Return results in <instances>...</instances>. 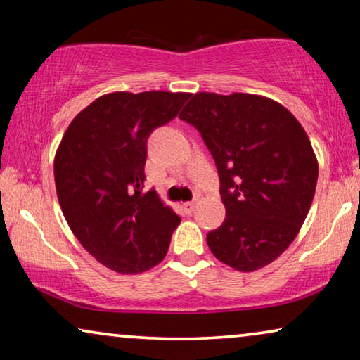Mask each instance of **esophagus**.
<instances>
[{"label":"esophagus","mask_w":360,"mask_h":360,"mask_svg":"<svg viewBox=\"0 0 360 360\" xmlns=\"http://www.w3.org/2000/svg\"><path fill=\"white\" fill-rule=\"evenodd\" d=\"M184 210H185V213H188V214L193 213L195 201H186V203H184Z\"/></svg>","instance_id":"obj_1"}]
</instances>
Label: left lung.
<instances>
[{
    "label": "left lung",
    "instance_id": "1",
    "mask_svg": "<svg viewBox=\"0 0 360 360\" xmlns=\"http://www.w3.org/2000/svg\"><path fill=\"white\" fill-rule=\"evenodd\" d=\"M195 126L219 175L224 223L206 234L211 252L240 272L274 262L297 238L318 181L302 124L265 96L196 93L180 112Z\"/></svg>",
    "mask_w": 360,
    "mask_h": 360
}]
</instances>
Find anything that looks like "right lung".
Returning a JSON list of instances; mask_svg holds the SVG:
<instances>
[{
    "mask_svg": "<svg viewBox=\"0 0 360 360\" xmlns=\"http://www.w3.org/2000/svg\"><path fill=\"white\" fill-rule=\"evenodd\" d=\"M188 93L116 91L78 112L58 146L53 176L80 244L117 274L162 262L180 216L144 191L147 139L179 115Z\"/></svg>",
    "mask_w": 360,
    "mask_h": 360,
    "instance_id": "obj_1",
    "label": "right lung"
}]
</instances>
